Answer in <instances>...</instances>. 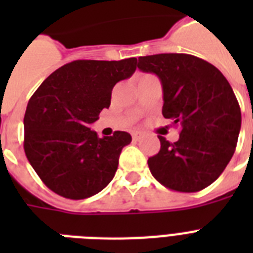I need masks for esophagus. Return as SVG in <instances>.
Returning <instances> with one entry per match:
<instances>
[{
    "instance_id": "34e87169",
    "label": "esophagus",
    "mask_w": 253,
    "mask_h": 253,
    "mask_svg": "<svg viewBox=\"0 0 253 253\" xmlns=\"http://www.w3.org/2000/svg\"><path fill=\"white\" fill-rule=\"evenodd\" d=\"M143 136H144V134L140 132V131H135V132H132V139H134V140H140V139H143Z\"/></svg>"
}]
</instances>
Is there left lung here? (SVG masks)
Masks as SVG:
<instances>
[{
    "label": "left lung",
    "mask_w": 253,
    "mask_h": 253,
    "mask_svg": "<svg viewBox=\"0 0 253 253\" xmlns=\"http://www.w3.org/2000/svg\"><path fill=\"white\" fill-rule=\"evenodd\" d=\"M138 68L163 85V115L181 127L174 143L160 139L148 159L152 176L166 188L200 192L222 174L235 152L242 113L231 85L218 68L188 53L139 57Z\"/></svg>",
    "instance_id": "1"
}]
</instances>
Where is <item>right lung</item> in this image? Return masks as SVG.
<instances>
[{
  "mask_svg": "<svg viewBox=\"0 0 253 253\" xmlns=\"http://www.w3.org/2000/svg\"><path fill=\"white\" fill-rule=\"evenodd\" d=\"M136 59L75 60L51 73L34 93L25 113V154L41 180L56 194L84 200L114 177L131 135L115 131L98 138L89 128L111 90L136 69Z\"/></svg>",
  "mask_w": 253,
  "mask_h": 253,
  "instance_id": "1",
  "label": "right lung"
}]
</instances>
